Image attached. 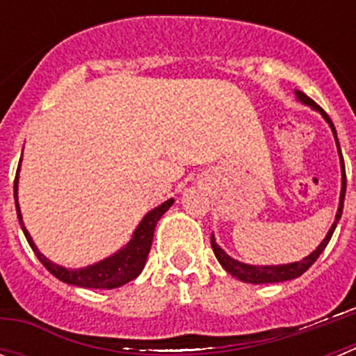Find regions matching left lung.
<instances>
[{"mask_svg": "<svg viewBox=\"0 0 356 356\" xmlns=\"http://www.w3.org/2000/svg\"><path fill=\"white\" fill-rule=\"evenodd\" d=\"M296 96H298V99H300V102H303L305 105H310L312 108L319 110L321 114H323V118L330 122L333 135H335V143H337V147H339L337 131H335V127H333L332 119L328 118V114H326L325 110L321 108L319 105H316V102H314V99H310V97H308L305 92L296 90ZM339 155H341V147H339ZM341 159H342V155H341ZM342 168H344V162H342ZM344 194H346V171L342 169L341 203H339V210H337V216H335V221H333L332 228H330V232H328V235L325 237V241L319 244V248H317L314 253L308 254V257H305L303 260H300V262L285 264V266H264V267L248 266V264L237 262V260H234L232 257H228V254H226L221 248L217 246L216 238L210 237V244H212V250H213V253H216V259L219 260V264L225 267L229 275L235 276V278H238V280H242V282H248V284H276V282H287V280L298 278V276L303 275L308 267L312 266V264L319 259V254L325 251L326 246H328L330 238H332L333 232H335V226H337L339 219H341V216H342V209H344Z\"/></svg>", "mask_w": 356, "mask_h": 356, "instance_id": "1", "label": "left lung"}]
</instances>
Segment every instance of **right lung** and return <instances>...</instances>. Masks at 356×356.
Returning a JSON list of instances; mask_svg holds the SVG:
<instances>
[{
	"label": "right lung",
	"instance_id": "add662e5",
	"mask_svg": "<svg viewBox=\"0 0 356 356\" xmlns=\"http://www.w3.org/2000/svg\"><path fill=\"white\" fill-rule=\"evenodd\" d=\"M17 172H15L14 180V197H15V210H17V219L21 222V228H23V234L26 237L28 244L31 246L33 253L37 254V259L40 260L46 269L51 273L55 278H58L64 284L76 285V287H87V289H115L121 287V285L128 284L134 278L140 275V271L144 269V264H146L147 253L151 250V242H153V234H155V226L159 222L160 217L163 216V212H168L169 207L172 205V200H168L165 203H162L160 207H156L155 210H151L149 213H146L140 225L135 229L134 238L128 242L127 246L122 248L121 251H118L115 254L108 257L103 262H97L94 266L83 267V269H65L62 266H56L51 260H48L37 250V246L31 241L28 229L24 228L23 219H21V210H19L17 203Z\"/></svg>",
	"mask_w": 356,
	"mask_h": 356
}]
</instances>
